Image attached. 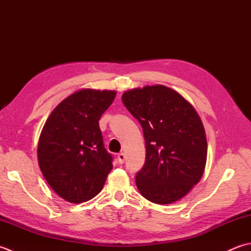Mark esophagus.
<instances>
[{
	"label": "esophagus",
	"mask_w": 251,
	"mask_h": 251,
	"mask_svg": "<svg viewBox=\"0 0 251 251\" xmlns=\"http://www.w3.org/2000/svg\"><path fill=\"white\" fill-rule=\"evenodd\" d=\"M125 154L124 153H120L119 154V155H117V162H119L120 164H123V163H124L125 162Z\"/></svg>",
	"instance_id": "esophagus-1"
}]
</instances>
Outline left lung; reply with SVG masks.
Instances as JSON below:
<instances>
[{"mask_svg": "<svg viewBox=\"0 0 251 251\" xmlns=\"http://www.w3.org/2000/svg\"><path fill=\"white\" fill-rule=\"evenodd\" d=\"M122 101L139 121L146 162L136 175L141 195L155 204H172L188 194L204 174L205 129L182 96L163 85L127 90Z\"/></svg>", "mask_w": 251, "mask_h": 251, "instance_id": "8db88e82", "label": "left lung"}]
</instances>
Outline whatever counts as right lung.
Here are the masks:
<instances>
[{"label": "right lung", "mask_w": 251, "mask_h": 251, "mask_svg": "<svg viewBox=\"0 0 251 251\" xmlns=\"http://www.w3.org/2000/svg\"><path fill=\"white\" fill-rule=\"evenodd\" d=\"M113 90L83 89L58 104L41 132L37 158L56 193L74 204L102 190L113 156L105 150L99 120L115 98Z\"/></svg>", "instance_id": "obj_1"}]
</instances>
